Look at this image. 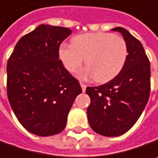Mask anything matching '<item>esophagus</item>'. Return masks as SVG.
Wrapping results in <instances>:
<instances>
[{
    "label": "esophagus",
    "instance_id": "esophagus-1",
    "mask_svg": "<svg viewBox=\"0 0 158 158\" xmlns=\"http://www.w3.org/2000/svg\"><path fill=\"white\" fill-rule=\"evenodd\" d=\"M81 87H82V91L84 92L85 90H86V87H87V85H85L84 83H81Z\"/></svg>",
    "mask_w": 158,
    "mask_h": 158
}]
</instances>
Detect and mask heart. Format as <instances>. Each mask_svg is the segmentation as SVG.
Wrapping results in <instances>:
<instances>
[{
	"instance_id": "1",
	"label": "heart",
	"mask_w": 158,
	"mask_h": 158,
	"mask_svg": "<svg viewBox=\"0 0 158 158\" xmlns=\"http://www.w3.org/2000/svg\"><path fill=\"white\" fill-rule=\"evenodd\" d=\"M59 56L70 73L75 72L85 59L88 67L81 77L93 76L97 83H106L122 71L128 57V46L123 37L111 33H89L74 37L72 45H60Z\"/></svg>"
}]
</instances>
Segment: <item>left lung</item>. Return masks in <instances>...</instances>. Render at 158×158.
I'll return each mask as SVG.
<instances>
[{"instance_id":"8db88e82","label":"left lung","mask_w":158,"mask_h":158,"mask_svg":"<svg viewBox=\"0 0 158 158\" xmlns=\"http://www.w3.org/2000/svg\"><path fill=\"white\" fill-rule=\"evenodd\" d=\"M128 46V57L122 71L108 83L87 87L91 98L88 121L95 132L107 137L122 135L137 122L150 94V63L142 44L123 27Z\"/></svg>"}]
</instances>
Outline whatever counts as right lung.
Wrapping results in <instances>:
<instances>
[{"label":"right lung","instance_id":"1","mask_svg":"<svg viewBox=\"0 0 158 158\" xmlns=\"http://www.w3.org/2000/svg\"><path fill=\"white\" fill-rule=\"evenodd\" d=\"M67 27L41 25L21 37L7 63V94L14 114L30 132L51 136L65 129L80 83L59 59Z\"/></svg>","mask_w":158,"mask_h":158}]
</instances>
